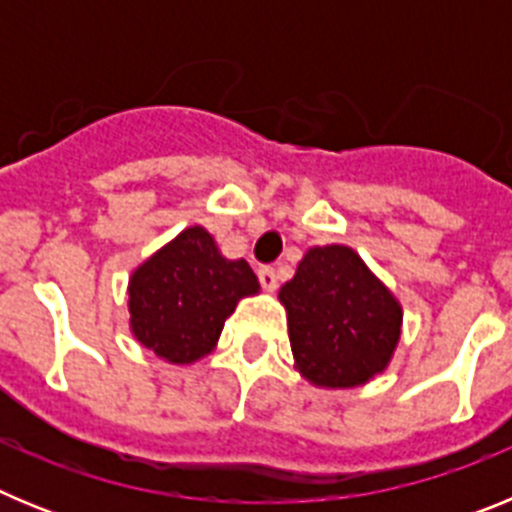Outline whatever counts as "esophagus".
I'll return each mask as SVG.
<instances>
[{
	"label": "esophagus",
	"instance_id": "obj_1",
	"mask_svg": "<svg viewBox=\"0 0 512 512\" xmlns=\"http://www.w3.org/2000/svg\"><path fill=\"white\" fill-rule=\"evenodd\" d=\"M259 282L266 292H274L279 287V277H277V269L274 266H261L259 269Z\"/></svg>",
	"mask_w": 512,
	"mask_h": 512
}]
</instances>
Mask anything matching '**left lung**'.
<instances>
[{"label":"left lung","instance_id":"8db88e82","mask_svg":"<svg viewBox=\"0 0 512 512\" xmlns=\"http://www.w3.org/2000/svg\"><path fill=\"white\" fill-rule=\"evenodd\" d=\"M295 369L325 390L372 382L402 336V305L354 248H307L279 289Z\"/></svg>","mask_w":512,"mask_h":512}]
</instances>
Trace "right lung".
Returning a JSON list of instances; mask_svg holds the SVG:
<instances>
[{"mask_svg":"<svg viewBox=\"0 0 512 512\" xmlns=\"http://www.w3.org/2000/svg\"><path fill=\"white\" fill-rule=\"evenodd\" d=\"M259 289L248 261L225 259L212 233L189 225L130 274V333L158 359L194 364L215 351L235 305Z\"/></svg>","mask_w":512,"mask_h":512,"instance_id":"obj_1","label":"right lung"}]
</instances>
